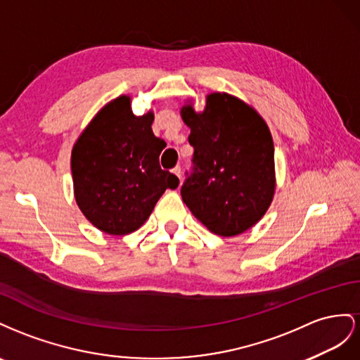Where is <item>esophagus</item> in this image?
<instances>
[{
  "label": "esophagus",
  "mask_w": 360,
  "mask_h": 360,
  "mask_svg": "<svg viewBox=\"0 0 360 360\" xmlns=\"http://www.w3.org/2000/svg\"><path fill=\"white\" fill-rule=\"evenodd\" d=\"M172 172H173L174 176H178V178H179V182H181V167H179V166H176V167H174Z\"/></svg>",
  "instance_id": "34e87169"
}]
</instances>
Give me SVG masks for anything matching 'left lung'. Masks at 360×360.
I'll return each instance as SVG.
<instances>
[{"mask_svg":"<svg viewBox=\"0 0 360 360\" xmlns=\"http://www.w3.org/2000/svg\"><path fill=\"white\" fill-rule=\"evenodd\" d=\"M194 148L193 173L181 196L191 214L220 237H235L258 223L274 190V145L265 120L249 104L214 91L205 110L181 108Z\"/></svg>","mask_w":360,"mask_h":360,"instance_id":"obj_1","label":"left lung"}]
</instances>
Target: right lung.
I'll return each instance as SVG.
<instances>
[{
    "instance_id": "obj_1",
    "label": "right lung",
    "mask_w": 360,
    "mask_h": 360,
    "mask_svg": "<svg viewBox=\"0 0 360 360\" xmlns=\"http://www.w3.org/2000/svg\"><path fill=\"white\" fill-rule=\"evenodd\" d=\"M153 112L136 116L122 95L102 107L72 148L74 194L84 217L99 231H137L167 188L179 179L160 167L166 141L152 131Z\"/></svg>"
}]
</instances>
